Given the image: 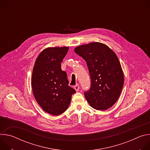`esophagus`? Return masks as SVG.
Returning a JSON list of instances; mask_svg holds the SVG:
<instances>
[{
	"label": "esophagus",
	"mask_w": 150,
	"mask_h": 150,
	"mask_svg": "<svg viewBox=\"0 0 150 150\" xmlns=\"http://www.w3.org/2000/svg\"><path fill=\"white\" fill-rule=\"evenodd\" d=\"M74 89H75L76 91H79V84H76V85H75Z\"/></svg>",
	"instance_id": "34e87169"
}]
</instances>
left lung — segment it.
Segmentation results:
<instances>
[{
    "instance_id": "left-lung-1",
    "label": "left lung",
    "mask_w": 150,
    "mask_h": 150,
    "mask_svg": "<svg viewBox=\"0 0 150 150\" xmlns=\"http://www.w3.org/2000/svg\"><path fill=\"white\" fill-rule=\"evenodd\" d=\"M75 52L87 63L91 78V87L84 93L93 108L109 109L118 100L124 83V75L115 53L98 42L79 46Z\"/></svg>"
}]
</instances>
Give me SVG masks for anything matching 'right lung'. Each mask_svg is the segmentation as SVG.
Wrapping results in <instances>:
<instances>
[{"instance_id":"right-lung-1","label":"right lung","mask_w":150,"mask_h":150,"mask_svg":"<svg viewBox=\"0 0 150 150\" xmlns=\"http://www.w3.org/2000/svg\"><path fill=\"white\" fill-rule=\"evenodd\" d=\"M68 47H49L37 58L32 74L34 96L46 112L57 116L65 112L75 90L68 85L67 72L61 69V62Z\"/></svg>"}]
</instances>
